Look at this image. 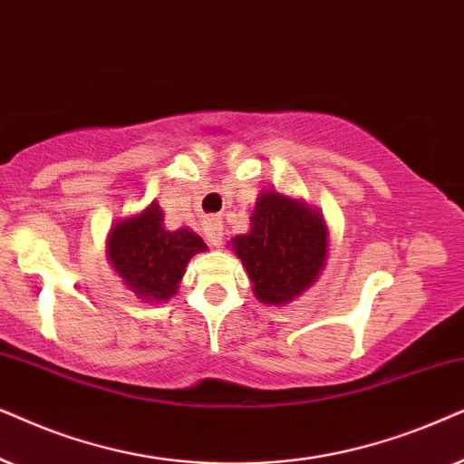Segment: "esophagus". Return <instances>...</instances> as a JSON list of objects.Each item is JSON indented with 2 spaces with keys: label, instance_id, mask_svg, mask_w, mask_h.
Wrapping results in <instances>:
<instances>
[{
  "label": "esophagus",
  "instance_id": "obj_1",
  "mask_svg": "<svg viewBox=\"0 0 464 464\" xmlns=\"http://www.w3.org/2000/svg\"><path fill=\"white\" fill-rule=\"evenodd\" d=\"M203 231H206L208 242L212 246H218L222 242V222L216 216H209V218L203 220Z\"/></svg>",
  "mask_w": 464,
  "mask_h": 464
}]
</instances>
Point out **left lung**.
<instances>
[{"label": "left lung", "mask_w": 464, "mask_h": 464, "mask_svg": "<svg viewBox=\"0 0 464 464\" xmlns=\"http://www.w3.org/2000/svg\"><path fill=\"white\" fill-rule=\"evenodd\" d=\"M324 220L304 203L280 193H263L250 216V231L233 239L263 304L280 305L299 296L326 258Z\"/></svg>", "instance_id": "obj_1"}]
</instances>
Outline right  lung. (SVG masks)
I'll list each match as a JSON object with an SVG mask.
<instances>
[{"mask_svg":"<svg viewBox=\"0 0 464 464\" xmlns=\"http://www.w3.org/2000/svg\"><path fill=\"white\" fill-rule=\"evenodd\" d=\"M201 250H206V244L193 231H168L163 227V212L157 203L133 218L116 222L108 239L114 269L146 301L174 296L190 256Z\"/></svg>","mask_w":464,"mask_h":464,"instance_id":"1","label":"right lung"}]
</instances>
